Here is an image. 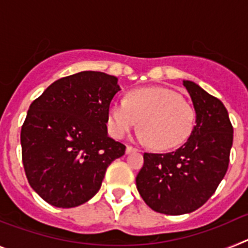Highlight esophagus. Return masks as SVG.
Masks as SVG:
<instances>
[{
    "instance_id": "34e87169",
    "label": "esophagus",
    "mask_w": 248,
    "mask_h": 248,
    "mask_svg": "<svg viewBox=\"0 0 248 248\" xmlns=\"http://www.w3.org/2000/svg\"><path fill=\"white\" fill-rule=\"evenodd\" d=\"M125 151H126V154H130V153H134V151H138V149L137 148H133V146H130V145H128V146H126Z\"/></svg>"
}]
</instances>
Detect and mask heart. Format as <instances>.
Returning <instances> with one entry per match:
<instances>
[{
	"label": "heart",
	"mask_w": 248,
	"mask_h": 248,
	"mask_svg": "<svg viewBox=\"0 0 248 248\" xmlns=\"http://www.w3.org/2000/svg\"><path fill=\"white\" fill-rule=\"evenodd\" d=\"M195 109L175 91L161 87L134 89L125 100H113L108 109V129L123 139L139 124L137 139L157 150L180 146L195 128Z\"/></svg>",
	"instance_id": "1"
}]
</instances>
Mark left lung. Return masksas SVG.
Returning a JSON list of instances; mask_svg holds the SVG:
<instances>
[{
	"instance_id": "left-lung-1",
	"label": "left lung",
	"mask_w": 248,
	"mask_h": 248,
	"mask_svg": "<svg viewBox=\"0 0 248 248\" xmlns=\"http://www.w3.org/2000/svg\"><path fill=\"white\" fill-rule=\"evenodd\" d=\"M196 113V125L177 150L144 154L137 187L146 205L165 215L198 210L211 198L230 163L233 128L220 99L200 85L184 80Z\"/></svg>"
}]
</instances>
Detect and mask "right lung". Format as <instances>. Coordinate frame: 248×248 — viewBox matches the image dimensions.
Listing matches in <instances>:
<instances>
[{
    "label": "right lung",
    "mask_w": 248,
    "mask_h": 248,
    "mask_svg": "<svg viewBox=\"0 0 248 248\" xmlns=\"http://www.w3.org/2000/svg\"><path fill=\"white\" fill-rule=\"evenodd\" d=\"M118 78L84 71L56 80L30 105L22 161L31 187L56 207H76L99 191L107 168L125 153L108 135Z\"/></svg>",
    "instance_id": "1"
}]
</instances>
